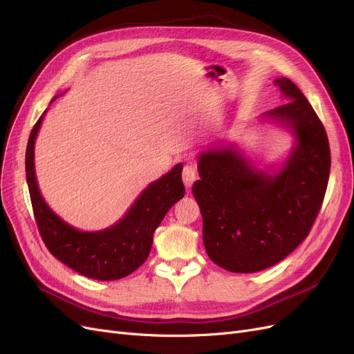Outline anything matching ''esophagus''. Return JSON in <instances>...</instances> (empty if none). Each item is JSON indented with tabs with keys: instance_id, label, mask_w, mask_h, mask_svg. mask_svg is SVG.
Listing matches in <instances>:
<instances>
[{
	"instance_id": "obj_1",
	"label": "esophagus",
	"mask_w": 354,
	"mask_h": 354,
	"mask_svg": "<svg viewBox=\"0 0 354 354\" xmlns=\"http://www.w3.org/2000/svg\"><path fill=\"white\" fill-rule=\"evenodd\" d=\"M196 180V168L194 164H187L183 168V183L187 189L192 187L194 185V181Z\"/></svg>"
}]
</instances>
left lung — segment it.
I'll return each mask as SVG.
<instances>
[{
  "label": "left lung",
  "mask_w": 354,
  "mask_h": 354,
  "mask_svg": "<svg viewBox=\"0 0 354 354\" xmlns=\"http://www.w3.org/2000/svg\"><path fill=\"white\" fill-rule=\"evenodd\" d=\"M288 103L263 118L295 136V147L274 176L254 168L233 146L203 151L192 192L202 214L209 259L234 273H254L291 254L310 233L329 180L330 151L324 124L297 85L274 81Z\"/></svg>",
  "instance_id": "1"
}]
</instances>
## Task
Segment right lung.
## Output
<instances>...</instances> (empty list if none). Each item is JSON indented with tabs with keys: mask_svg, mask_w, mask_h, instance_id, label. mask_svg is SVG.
Returning <instances> with one entry per match:
<instances>
[{
	"mask_svg": "<svg viewBox=\"0 0 354 354\" xmlns=\"http://www.w3.org/2000/svg\"><path fill=\"white\" fill-rule=\"evenodd\" d=\"M44 115L46 112L32 128L25 159L32 209L42 241L57 260L90 279L116 281L131 274L149 257L153 233L168 209L185 196L181 181L183 165L177 164L169 173L149 185L124 218L112 227L81 232L56 216L39 194L34 146Z\"/></svg>",
	"mask_w": 354,
	"mask_h": 354,
	"instance_id": "right-lung-1",
	"label": "right lung"
}]
</instances>
